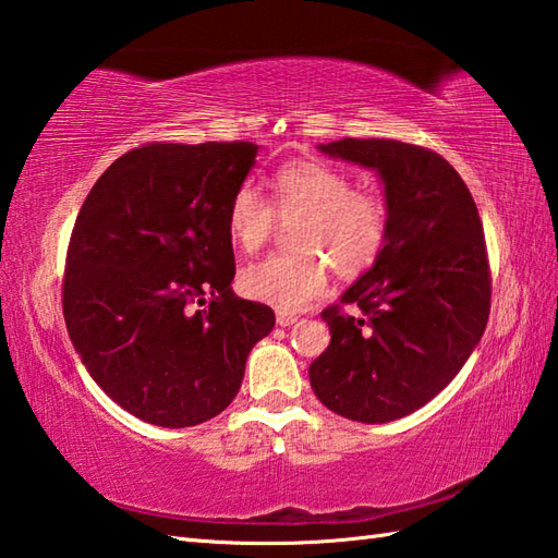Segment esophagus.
Instances as JSON below:
<instances>
[{
	"label": "esophagus",
	"instance_id": "obj_1",
	"mask_svg": "<svg viewBox=\"0 0 558 558\" xmlns=\"http://www.w3.org/2000/svg\"><path fill=\"white\" fill-rule=\"evenodd\" d=\"M295 322H299V315L287 313V311H279L277 313V325L279 327H291V325H295Z\"/></svg>",
	"mask_w": 558,
	"mask_h": 558
}]
</instances>
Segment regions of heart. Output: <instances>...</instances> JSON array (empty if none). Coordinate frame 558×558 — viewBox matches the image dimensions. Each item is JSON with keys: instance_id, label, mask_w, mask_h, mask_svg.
I'll list each match as a JSON object with an SVG mask.
<instances>
[{"instance_id": "b5f03b06", "label": "heart", "mask_w": 558, "mask_h": 558, "mask_svg": "<svg viewBox=\"0 0 558 558\" xmlns=\"http://www.w3.org/2000/svg\"><path fill=\"white\" fill-rule=\"evenodd\" d=\"M271 203L241 185L227 207V229L243 253H257L277 229L293 221V253L269 255L241 269L239 287L253 301L301 311L325 293L329 271L357 277L384 253L391 213L375 189H357L343 169L319 159H295L271 177Z\"/></svg>"}]
</instances>
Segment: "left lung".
I'll return each mask as SVG.
<instances>
[{
	"mask_svg": "<svg viewBox=\"0 0 558 558\" xmlns=\"http://www.w3.org/2000/svg\"><path fill=\"white\" fill-rule=\"evenodd\" d=\"M319 150L379 171L391 231L373 269L322 311L331 341L311 387L333 413L389 423L435 399L485 333V231L465 181L429 147L343 138Z\"/></svg>",
	"mask_w": 558,
	"mask_h": 558,
	"instance_id": "obj_1",
	"label": "left lung"
}]
</instances>
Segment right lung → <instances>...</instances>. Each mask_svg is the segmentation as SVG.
I'll list each match as a JSON object with an SVG mask.
<instances>
[{
	"label": "right lung",
	"mask_w": 558,
	"mask_h": 558,
	"mask_svg": "<svg viewBox=\"0 0 558 558\" xmlns=\"http://www.w3.org/2000/svg\"><path fill=\"white\" fill-rule=\"evenodd\" d=\"M255 143H147L109 165L73 225L61 307L73 349L123 411L191 427L236 399L275 311L233 295L227 207Z\"/></svg>",
	"instance_id": "right-lung-1"
}]
</instances>
